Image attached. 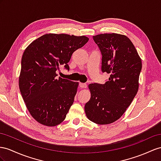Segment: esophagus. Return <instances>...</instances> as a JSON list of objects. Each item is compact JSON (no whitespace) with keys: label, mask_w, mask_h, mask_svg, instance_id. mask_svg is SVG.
<instances>
[{"label":"esophagus","mask_w":161,"mask_h":161,"mask_svg":"<svg viewBox=\"0 0 161 161\" xmlns=\"http://www.w3.org/2000/svg\"><path fill=\"white\" fill-rule=\"evenodd\" d=\"M80 87L81 88H86V87H87V85H86V84H84V83H80Z\"/></svg>","instance_id":"1"}]
</instances>
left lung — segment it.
Instances as JSON below:
<instances>
[{
    "instance_id": "8db88e82",
    "label": "left lung",
    "mask_w": 161,
    "mask_h": 161,
    "mask_svg": "<svg viewBox=\"0 0 161 161\" xmlns=\"http://www.w3.org/2000/svg\"><path fill=\"white\" fill-rule=\"evenodd\" d=\"M93 39L102 53V71L110 77L104 84L88 85L91 97L85 112L90 121L109 125L122 116L137 94L142 59L126 35L105 33Z\"/></svg>"
}]
</instances>
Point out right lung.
Masks as SVG:
<instances>
[{
  "instance_id": "right-lung-1",
  "label": "right lung",
  "mask_w": 161,
  "mask_h": 161,
  "mask_svg": "<svg viewBox=\"0 0 161 161\" xmlns=\"http://www.w3.org/2000/svg\"><path fill=\"white\" fill-rule=\"evenodd\" d=\"M86 36L49 33L34 40L24 52L19 87L32 117L41 125L63 122L73 105L79 83L56 78L57 69L68 63L73 53L83 47Z\"/></svg>"
}]
</instances>
